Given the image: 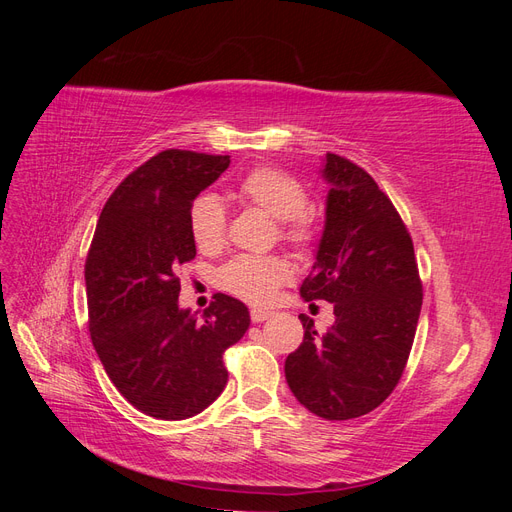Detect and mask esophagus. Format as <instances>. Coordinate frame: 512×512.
Returning a JSON list of instances; mask_svg holds the SVG:
<instances>
[{
  "instance_id": "34e87169",
  "label": "esophagus",
  "mask_w": 512,
  "mask_h": 512,
  "mask_svg": "<svg viewBox=\"0 0 512 512\" xmlns=\"http://www.w3.org/2000/svg\"><path fill=\"white\" fill-rule=\"evenodd\" d=\"M250 316H252V322H256V324H258V322H265V320H269V318L273 316V312H269V309H258V307H256V309H252V314H250Z\"/></svg>"
}]
</instances>
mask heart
Masks as SVG:
<instances>
[{"instance_id": "heart-1", "label": "heart", "mask_w": 512, "mask_h": 512, "mask_svg": "<svg viewBox=\"0 0 512 512\" xmlns=\"http://www.w3.org/2000/svg\"><path fill=\"white\" fill-rule=\"evenodd\" d=\"M239 196L271 218L280 220L282 237L294 245H309L316 237V226L307 207V190L273 166L250 170L237 188ZM190 235L198 250L215 252L226 241V207L220 196L200 194L190 207ZM292 277L288 262L280 256L241 254L220 269V286L235 297L262 305L269 303L282 284Z\"/></svg>"}]
</instances>
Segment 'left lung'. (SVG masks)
I'll list each match as a JSON object with an SVG mask.
<instances>
[{
    "mask_svg": "<svg viewBox=\"0 0 512 512\" xmlns=\"http://www.w3.org/2000/svg\"><path fill=\"white\" fill-rule=\"evenodd\" d=\"M327 220L305 301L333 303L335 322L318 333L303 322V344L284 371L301 404L327 421H348L393 393L412 350L423 284L414 245L391 198L354 162L327 153Z\"/></svg>",
    "mask_w": 512,
    "mask_h": 512,
    "instance_id": "left-lung-1",
    "label": "left lung"
}]
</instances>
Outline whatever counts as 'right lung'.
I'll list each match as a JSON object with an SVG mask.
<instances>
[{"label":"right lung","mask_w":512,"mask_h":512,"mask_svg":"<svg viewBox=\"0 0 512 512\" xmlns=\"http://www.w3.org/2000/svg\"><path fill=\"white\" fill-rule=\"evenodd\" d=\"M230 156L166 149L123 179L106 200L85 262L91 342L130 404L183 421L224 391V352L250 327L247 307L213 294L203 318L179 307L177 271L196 256L194 198Z\"/></svg>","instance_id":"right-lung-1"}]
</instances>
